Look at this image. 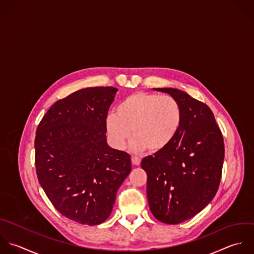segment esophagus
I'll use <instances>...</instances> for the list:
<instances>
[{
	"label": "esophagus",
	"mask_w": 254,
	"mask_h": 254,
	"mask_svg": "<svg viewBox=\"0 0 254 254\" xmlns=\"http://www.w3.org/2000/svg\"><path fill=\"white\" fill-rule=\"evenodd\" d=\"M140 161H141V159L140 158H138V157H132L131 158V162H132V164L133 165H139L140 164Z\"/></svg>",
	"instance_id": "34e87169"
}]
</instances>
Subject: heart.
<instances>
[{"label":"heart","mask_w":254,"mask_h":254,"mask_svg":"<svg viewBox=\"0 0 254 254\" xmlns=\"http://www.w3.org/2000/svg\"><path fill=\"white\" fill-rule=\"evenodd\" d=\"M183 120L179 102L172 96L135 92L124 98L116 114L108 115L106 128L112 143L122 148L130 136L135 151L164 150L178 134Z\"/></svg>","instance_id":"1"}]
</instances>
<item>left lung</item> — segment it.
<instances>
[{
	"label": "left lung",
	"instance_id": "1",
	"mask_svg": "<svg viewBox=\"0 0 254 254\" xmlns=\"http://www.w3.org/2000/svg\"><path fill=\"white\" fill-rule=\"evenodd\" d=\"M175 98L183 120L164 150L144 157L147 199L160 222L177 225L200 213L215 197L225 158L224 137L214 114L204 103L174 88H157Z\"/></svg>",
	"mask_w": 254,
	"mask_h": 254
}]
</instances>
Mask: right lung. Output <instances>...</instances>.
I'll list each match as a JSON object with an SVG mask.
<instances>
[{
	"instance_id": "add662e5",
	"label": "right lung",
	"mask_w": 254,
	"mask_h": 254,
	"mask_svg": "<svg viewBox=\"0 0 254 254\" xmlns=\"http://www.w3.org/2000/svg\"><path fill=\"white\" fill-rule=\"evenodd\" d=\"M117 88L81 89L50 107L34 139L38 182L54 208L82 225L105 222L131 170L130 155L107 143Z\"/></svg>"
}]
</instances>
